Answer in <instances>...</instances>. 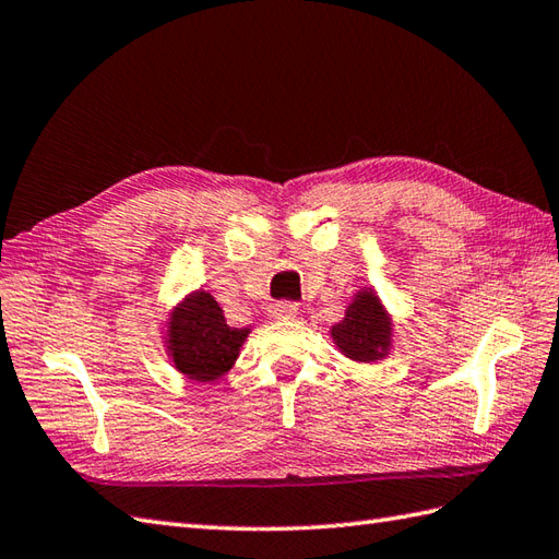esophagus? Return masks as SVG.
Instances as JSON below:
<instances>
[{"instance_id":"34e87169","label":"esophagus","mask_w":559,"mask_h":559,"mask_svg":"<svg viewBox=\"0 0 559 559\" xmlns=\"http://www.w3.org/2000/svg\"><path fill=\"white\" fill-rule=\"evenodd\" d=\"M296 316H299V306H296L294 301H277L275 306H272V318L292 320Z\"/></svg>"}]
</instances>
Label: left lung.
I'll return each instance as SVG.
<instances>
[{"label": "left lung", "mask_w": 559, "mask_h": 559, "mask_svg": "<svg viewBox=\"0 0 559 559\" xmlns=\"http://www.w3.org/2000/svg\"><path fill=\"white\" fill-rule=\"evenodd\" d=\"M332 340L354 361H378L390 344V320L378 296L361 292L340 325L332 328Z\"/></svg>", "instance_id": "1"}]
</instances>
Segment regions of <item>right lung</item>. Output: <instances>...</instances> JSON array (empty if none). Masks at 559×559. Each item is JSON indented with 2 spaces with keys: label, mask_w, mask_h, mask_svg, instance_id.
<instances>
[{
  "label": "right lung",
  "mask_w": 559,
  "mask_h": 559,
  "mask_svg": "<svg viewBox=\"0 0 559 559\" xmlns=\"http://www.w3.org/2000/svg\"><path fill=\"white\" fill-rule=\"evenodd\" d=\"M248 330L229 328L213 296L195 292L169 322V349L177 368L191 380L210 382L237 361Z\"/></svg>",
  "instance_id": "obj_1"
}]
</instances>
